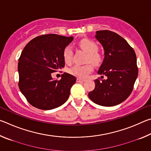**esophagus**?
<instances>
[{
    "label": "esophagus",
    "instance_id": "esophagus-1",
    "mask_svg": "<svg viewBox=\"0 0 151 151\" xmlns=\"http://www.w3.org/2000/svg\"><path fill=\"white\" fill-rule=\"evenodd\" d=\"M76 81L78 82V83H83V82L85 81V80H83V79H81V78H77L76 79Z\"/></svg>",
    "mask_w": 151,
    "mask_h": 151
}]
</instances>
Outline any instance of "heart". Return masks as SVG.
<instances>
[{
  "mask_svg": "<svg viewBox=\"0 0 151 151\" xmlns=\"http://www.w3.org/2000/svg\"><path fill=\"white\" fill-rule=\"evenodd\" d=\"M79 46L87 54L86 61H89L93 65L98 66L102 62V57L96 52L98 51V47L93 40L89 39H83L79 42ZM73 48L70 46H67L63 50V60L66 63H70L73 57ZM93 70L91 64H86L85 65H75L69 68L68 72L70 74L78 78H85Z\"/></svg>",
  "mask_w": 151,
  "mask_h": 151,
  "instance_id": "1",
  "label": "heart"
}]
</instances>
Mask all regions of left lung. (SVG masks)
Instances as JSON below:
<instances>
[{
  "label": "left lung",
  "mask_w": 151,
  "mask_h": 151,
  "mask_svg": "<svg viewBox=\"0 0 151 151\" xmlns=\"http://www.w3.org/2000/svg\"><path fill=\"white\" fill-rule=\"evenodd\" d=\"M94 37L103 46L104 55L97 73L107 78L96 79L95 88L88 93V97L99 105L115 106L126 100L133 89L138 76L136 54L127 40L115 32L98 30Z\"/></svg>",
  "instance_id": "obj_1"
}]
</instances>
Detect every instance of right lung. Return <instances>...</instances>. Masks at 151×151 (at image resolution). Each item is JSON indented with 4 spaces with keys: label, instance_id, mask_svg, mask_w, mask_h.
<instances>
[{
    "label": "right lung",
    "instance_id": "1",
    "mask_svg": "<svg viewBox=\"0 0 151 151\" xmlns=\"http://www.w3.org/2000/svg\"><path fill=\"white\" fill-rule=\"evenodd\" d=\"M73 39L56 34L41 35L30 40L22 51L18 63L19 86L33 106L51 110L67 101L76 78L65 73L57 81L51 74L64 68L63 50Z\"/></svg>",
    "mask_w": 151,
    "mask_h": 151
}]
</instances>
